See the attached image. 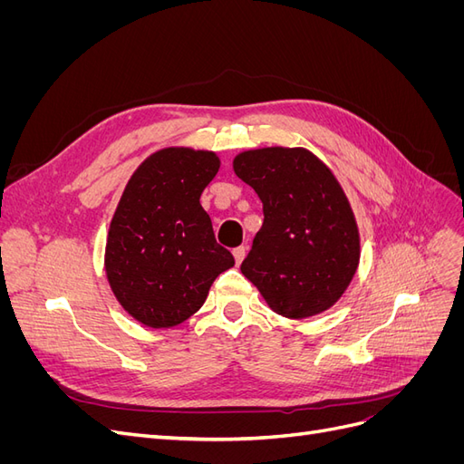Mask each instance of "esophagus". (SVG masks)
Segmentation results:
<instances>
[{
    "instance_id": "obj_1",
    "label": "esophagus",
    "mask_w": 464,
    "mask_h": 464,
    "mask_svg": "<svg viewBox=\"0 0 464 464\" xmlns=\"http://www.w3.org/2000/svg\"><path fill=\"white\" fill-rule=\"evenodd\" d=\"M232 254H234V259H236V263H237V265H240V263L244 261L246 254H247V247H246V246H240V247H236V249L232 251Z\"/></svg>"
}]
</instances>
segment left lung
Masks as SVG:
<instances>
[{"label": "left lung", "instance_id": "1", "mask_svg": "<svg viewBox=\"0 0 464 464\" xmlns=\"http://www.w3.org/2000/svg\"><path fill=\"white\" fill-rule=\"evenodd\" d=\"M234 172L263 203V227L242 263L278 315H317L343 296L360 261L354 213L329 168L305 149L240 152Z\"/></svg>", "mask_w": 464, "mask_h": 464}]
</instances>
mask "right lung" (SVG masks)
<instances>
[{"label": "right lung", "mask_w": 464, "mask_h": 464, "mask_svg": "<svg viewBox=\"0 0 464 464\" xmlns=\"http://www.w3.org/2000/svg\"><path fill=\"white\" fill-rule=\"evenodd\" d=\"M218 168L215 152L162 149L123 189L108 232L106 276L123 310L147 327L191 317L215 278L234 266L199 203Z\"/></svg>", "instance_id": "1"}]
</instances>
